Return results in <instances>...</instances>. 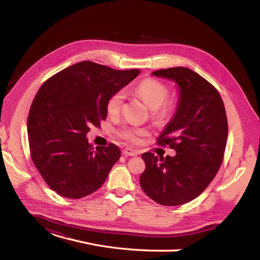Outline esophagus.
<instances>
[{"instance_id": "obj_1", "label": "esophagus", "mask_w": 260, "mask_h": 260, "mask_svg": "<svg viewBox=\"0 0 260 260\" xmlns=\"http://www.w3.org/2000/svg\"><path fill=\"white\" fill-rule=\"evenodd\" d=\"M122 154L123 155H125V156H137L138 155V152L137 151H135V149H132V148H124L123 151H122Z\"/></svg>"}]
</instances>
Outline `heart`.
Wrapping results in <instances>:
<instances>
[{
  "label": "heart",
  "mask_w": 260,
  "mask_h": 260,
  "mask_svg": "<svg viewBox=\"0 0 260 260\" xmlns=\"http://www.w3.org/2000/svg\"><path fill=\"white\" fill-rule=\"evenodd\" d=\"M135 92L138 96L144 101V103L153 109V115L160 120L166 119L174 112L175 104L172 102L165 101L168 96V88L164 83L155 79H145L141 81ZM124 99V93L118 91L107 100L106 112L109 116L119 114ZM146 135V130L138 127H124L120 130L119 136L131 143H139L141 139Z\"/></svg>",
  "instance_id": "obj_1"
}]
</instances>
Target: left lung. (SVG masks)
I'll return each instance as SVG.
<instances>
[{
	"label": "left lung",
	"mask_w": 260,
	"mask_h": 260,
	"mask_svg": "<svg viewBox=\"0 0 260 260\" xmlns=\"http://www.w3.org/2000/svg\"><path fill=\"white\" fill-rule=\"evenodd\" d=\"M152 75L178 85L176 113L157 141L177 153L142 154L145 170L140 184L156 203L178 206L198 198L217 175L228 139L226 114L218 91L193 70L172 67Z\"/></svg>",
	"instance_id": "1"
}]
</instances>
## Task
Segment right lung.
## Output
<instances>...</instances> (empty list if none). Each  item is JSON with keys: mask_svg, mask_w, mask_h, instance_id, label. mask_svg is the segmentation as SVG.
Listing matches in <instances>:
<instances>
[{"mask_svg": "<svg viewBox=\"0 0 260 260\" xmlns=\"http://www.w3.org/2000/svg\"><path fill=\"white\" fill-rule=\"evenodd\" d=\"M139 74L84 60L54 75L38 91L27 123L30 154L57 194L82 199L103 185L120 149L115 144L94 148L86 133L106 118L107 100Z\"/></svg>", "mask_w": 260, "mask_h": 260, "instance_id": "obj_1", "label": "right lung"}]
</instances>
